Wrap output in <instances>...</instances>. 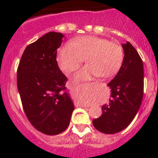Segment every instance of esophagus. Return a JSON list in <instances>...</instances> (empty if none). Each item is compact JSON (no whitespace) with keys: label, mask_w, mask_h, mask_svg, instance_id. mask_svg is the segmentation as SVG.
<instances>
[{"label":"esophagus","mask_w":158,"mask_h":158,"mask_svg":"<svg viewBox=\"0 0 158 158\" xmlns=\"http://www.w3.org/2000/svg\"><path fill=\"white\" fill-rule=\"evenodd\" d=\"M81 104V107H89V104Z\"/></svg>","instance_id":"1"}]
</instances>
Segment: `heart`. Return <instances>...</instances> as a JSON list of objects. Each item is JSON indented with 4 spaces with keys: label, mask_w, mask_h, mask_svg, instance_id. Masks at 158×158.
Here are the masks:
<instances>
[{
    "label": "heart",
    "mask_w": 158,
    "mask_h": 158,
    "mask_svg": "<svg viewBox=\"0 0 158 158\" xmlns=\"http://www.w3.org/2000/svg\"><path fill=\"white\" fill-rule=\"evenodd\" d=\"M85 58L88 65L77 74V79L93 76L111 77L119 70L124 58L120 44L96 36H81L60 47L57 61L66 73L77 69Z\"/></svg>",
    "instance_id": "1"
}]
</instances>
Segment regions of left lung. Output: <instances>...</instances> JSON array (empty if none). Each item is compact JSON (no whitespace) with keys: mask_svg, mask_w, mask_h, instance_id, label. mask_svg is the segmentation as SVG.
Returning a JSON list of instances; mask_svg holds the SVG:
<instances>
[{"mask_svg":"<svg viewBox=\"0 0 158 158\" xmlns=\"http://www.w3.org/2000/svg\"><path fill=\"white\" fill-rule=\"evenodd\" d=\"M124 58L116 76L107 84L111 89L109 104L102 107V115L93 119L97 131L115 134L132 122L142 104L144 90L143 63L136 49L129 42L122 45Z\"/></svg>","mask_w":158,"mask_h":158,"instance_id":"1","label":"left lung"}]
</instances>
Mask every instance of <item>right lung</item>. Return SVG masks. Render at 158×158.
<instances>
[{"instance_id": "1", "label": "right lung", "mask_w": 158, "mask_h": 158, "mask_svg": "<svg viewBox=\"0 0 158 158\" xmlns=\"http://www.w3.org/2000/svg\"><path fill=\"white\" fill-rule=\"evenodd\" d=\"M63 35L48 32L26 47L17 69V88L25 115L42 133L55 135L68 127L74 105L67 77L58 65Z\"/></svg>"}]
</instances>
